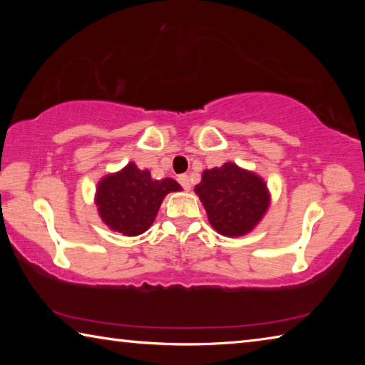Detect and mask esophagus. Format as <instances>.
Listing matches in <instances>:
<instances>
[{"mask_svg":"<svg viewBox=\"0 0 365 365\" xmlns=\"http://www.w3.org/2000/svg\"><path fill=\"white\" fill-rule=\"evenodd\" d=\"M177 180H178V183H180L182 185V187H183V190H190L191 188V182H190V177L188 175H180V177H178L177 178Z\"/></svg>","mask_w":365,"mask_h":365,"instance_id":"esophagus-1","label":"esophagus"}]
</instances>
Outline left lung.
<instances>
[{
  "label": "left lung",
  "instance_id": "1",
  "mask_svg": "<svg viewBox=\"0 0 365 365\" xmlns=\"http://www.w3.org/2000/svg\"><path fill=\"white\" fill-rule=\"evenodd\" d=\"M195 191L214 230L224 237L250 233L270 205L267 185L262 178L233 163L202 172Z\"/></svg>",
  "mask_w": 365,
  "mask_h": 365
}]
</instances>
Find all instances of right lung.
Here are the masks:
<instances>
[{
	"label": "right lung",
	"mask_w": 365,
	"mask_h": 365,
	"mask_svg": "<svg viewBox=\"0 0 365 365\" xmlns=\"http://www.w3.org/2000/svg\"><path fill=\"white\" fill-rule=\"evenodd\" d=\"M180 190L174 178L154 180L150 170L128 163L122 170L101 178L95 202L101 220L110 230L137 237L151 227L164 196Z\"/></svg>",
	"instance_id": "1"
}]
</instances>
